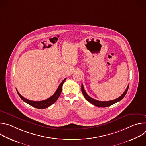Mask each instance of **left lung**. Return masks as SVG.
Returning a JSON list of instances; mask_svg holds the SVG:
<instances>
[{
    "label": "left lung",
    "mask_w": 146,
    "mask_h": 146,
    "mask_svg": "<svg viewBox=\"0 0 146 146\" xmlns=\"http://www.w3.org/2000/svg\"><path fill=\"white\" fill-rule=\"evenodd\" d=\"M128 88H129V85L128 86L127 89L125 90V91H124V92L119 98H117L116 99H114L113 100H110V101H99V100H95V99L91 98L86 92V91L84 88V87H83L82 84H81V91L82 92L83 95H84V96L86 99V100L87 101H88L89 102H90L91 103H92V105H94L97 107H100V108L108 107V106H110L113 105V104L120 101L121 99H123V98L125 96L126 94L127 93Z\"/></svg>",
    "instance_id": "1"
}]
</instances>
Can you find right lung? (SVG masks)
Returning <instances> with one entry per match:
<instances>
[{
  "mask_svg": "<svg viewBox=\"0 0 146 146\" xmlns=\"http://www.w3.org/2000/svg\"><path fill=\"white\" fill-rule=\"evenodd\" d=\"M66 79V78H65L63 81H62V82L59 84L58 89L56 90V92L54 93V94L53 95H52L50 98H49L46 100H42V101H33V100H28V99L25 98L24 97H23L18 92L17 90V93H18V95L19 96V97L21 98V99L23 100H24L25 102H26L27 103L29 104V105H30L31 106H32L35 108H37L38 109H43L47 108L48 107L51 106L52 104L54 103L56 101V100L58 99V98L62 92V86H63L64 82H65Z\"/></svg>",
  "mask_w": 146,
  "mask_h": 146,
  "instance_id": "1",
  "label": "right lung"
}]
</instances>
